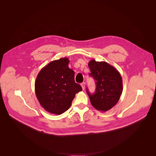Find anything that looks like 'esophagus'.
<instances>
[{
	"label": "esophagus",
	"mask_w": 156,
	"mask_h": 156,
	"mask_svg": "<svg viewBox=\"0 0 156 156\" xmlns=\"http://www.w3.org/2000/svg\"><path fill=\"white\" fill-rule=\"evenodd\" d=\"M81 87H82V89L84 90L85 88V82L81 83Z\"/></svg>",
	"instance_id": "34e87169"
}]
</instances>
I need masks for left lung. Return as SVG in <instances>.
I'll return each mask as SVG.
<instances>
[{"mask_svg":"<svg viewBox=\"0 0 156 156\" xmlns=\"http://www.w3.org/2000/svg\"><path fill=\"white\" fill-rule=\"evenodd\" d=\"M91 73L90 75L96 81L94 94L87 92L93 107L98 111L105 112L115 105L122 91V81L119 71L111 64L95 59L88 62Z\"/></svg>","mask_w":156,"mask_h":156,"instance_id":"8db88e82","label":"left lung"}]
</instances>
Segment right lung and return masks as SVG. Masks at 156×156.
I'll list each match as a JSON object with an SVG mask.
<instances>
[{
	"instance_id": "1",
	"label": "right lung",
	"mask_w": 156,
	"mask_h": 156,
	"mask_svg": "<svg viewBox=\"0 0 156 156\" xmlns=\"http://www.w3.org/2000/svg\"><path fill=\"white\" fill-rule=\"evenodd\" d=\"M68 58L48 63L36 78L35 90L41 106L48 112L61 114L68 110L76 93L82 90L75 81V72L68 67Z\"/></svg>"
}]
</instances>
